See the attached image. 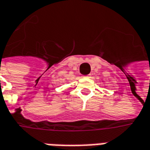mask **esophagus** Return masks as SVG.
Returning <instances> with one entry per match:
<instances>
[{
	"label": "esophagus",
	"mask_w": 150,
	"mask_h": 150,
	"mask_svg": "<svg viewBox=\"0 0 150 150\" xmlns=\"http://www.w3.org/2000/svg\"><path fill=\"white\" fill-rule=\"evenodd\" d=\"M90 77V75H85V76H84V78H89Z\"/></svg>",
	"instance_id": "34e87169"
}]
</instances>
